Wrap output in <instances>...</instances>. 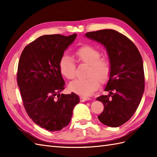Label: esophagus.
Returning a JSON list of instances; mask_svg holds the SVG:
<instances>
[{
    "mask_svg": "<svg viewBox=\"0 0 157 157\" xmlns=\"http://www.w3.org/2000/svg\"><path fill=\"white\" fill-rule=\"evenodd\" d=\"M79 100H80L81 102H85V101H90V98L87 97V96H80L79 97Z\"/></svg>",
    "mask_w": 157,
    "mask_h": 157,
    "instance_id": "esophagus-1",
    "label": "esophagus"
}]
</instances>
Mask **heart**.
<instances>
[{
	"mask_svg": "<svg viewBox=\"0 0 157 157\" xmlns=\"http://www.w3.org/2000/svg\"><path fill=\"white\" fill-rule=\"evenodd\" d=\"M75 56L79 61L90 65L86 79H76L69 84V88L73 92L82 96L92 94L100 86L98 80L102 82L109 78L111 72V63L106 58L101 57V52L91 46L85 45L75 51ZM59 67L61 74L68 79L75 76V63L71 56L63 54L59 60ZM97 76V78L95 77ZM99 79L98 80V79Z\"/></svg>",
	"mask_w": 157,
	"mask_h": 157,
	"instance_id": "heart-1",
	"label": "heart"
}]
</instances>
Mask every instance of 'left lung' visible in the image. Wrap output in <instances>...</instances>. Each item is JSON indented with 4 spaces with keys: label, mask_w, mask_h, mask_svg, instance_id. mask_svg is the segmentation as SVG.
I'll use <instances>...</instances> for the list:
<instances>
[{
    "label": "left lung",
    "mask_w": 157,
    "mask_h": 157,
    "mask_svg": "<svg viewBox=\"0 0 157 157\" xmlns=\"http://www.w3.org/2000/svg\"><path fill=\"white\" fill-rule=\"evenodd\" d=\"M85 36L105 46L111 63L109 79L105 89L109 94L96 98L104 105L98 118L107 126H121L134 114L144 91L141 55L128 37L113 29L88 32Z\"/></svg>",
    "instance_id": "1"
}]
</instances>
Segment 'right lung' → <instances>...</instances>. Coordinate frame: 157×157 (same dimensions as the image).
I'll list each match as a JSON object with an SVG mask.
<instances>
[{"mask_svg":"<svg viewBox=\"0 0 157 157\" xmlns=\"http://www.w3.org/2000/svg\"><path fill=\"white\" fill-rule=\"evenodd\" d=\"M76 36H42L25 46L19 61L17 80L24 108L36 125L50 132L67 125L79 102L75 93L60 94L65 82L59 60Z\"/></svg>","mask_w":157,"mask_h":157,"instance_id":"1","label":"right lung"}]
</instances>
